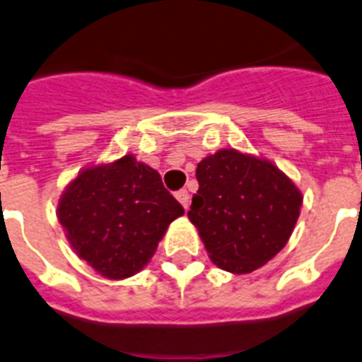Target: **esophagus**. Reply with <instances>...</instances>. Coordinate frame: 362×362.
I'll list each match as a JSON object with an SVG mask.
<instances>
[{"label":"esophagus","instance_id":"esophagus-1","mask_svg":"<svg viewBox=\"0 0 362 362\" xmlns=\"http://www.w3.org/2000/svg\"><path fill=\"white\" fill-rule=\"evenodd\" d=\"M175 197H177V202L183 205L185 211H188V206H190V196H188L187 190H179V192H175Z\"/></svg>","mask_w":362,"mask_h":362}]
</instances>
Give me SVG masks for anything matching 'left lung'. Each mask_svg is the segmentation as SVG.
Returning <instances> with one entry per match:
<instances>
[{
	"label": "left lung",
	"instance_id": "obj_1",
	"mask_svg": "<svg viewBox=\"0 0 362 362\" xmlns=\"http://www.w3.org/2000/svg\"><path fill=\"white\" fill-rule=\"evenodd\" d=\"M196 177L188 219L219 269L252 273L282 251L302 206L300 190L282 170L230 148L205 157Z\"/></svg>",
	"mask_w": 362,
	"mask_h": 362
}]
</instances>
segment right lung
I'll use <instances>...</instances> for the list:
<instances>
[{"instance_id": "obj_1", "label": "right lung", "mask_w": 362, "mask_h": 362, "mask_svg": "<svg viewBox=\"0 0 362 362\" xmlns=\"http://www.w3.org/2000/svg\"><path fill=\"white\" fill-rule=\"evenodd\" d=\"M183 214L159 172L132 153L82 170L58 202V219L71 247L110 280L143 269L168 225Z\"/></svg>"}]
</instances>
